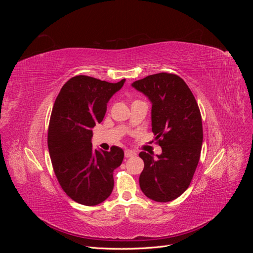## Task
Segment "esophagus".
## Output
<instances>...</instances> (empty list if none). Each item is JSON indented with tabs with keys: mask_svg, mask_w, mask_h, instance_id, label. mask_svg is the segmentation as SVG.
Masks as SVG:
<instances>
[{
	"mask_svg": "<svg viewBox=\"0 0 253 253\" xmlns=\"http://www.w3.org/2000/svg\"><path fill=\"white\" fill-rule=\"evenodd\" d=\"M125 156H126V158L134 157V156H136V153L134 151H131V150H126L125 151Z\"/></svg>",
	"mask_w": 253,
	"mask_h": 253,
	"instance_id": "esophagus-1",
	"label": "esophagus"
}]
</instances>
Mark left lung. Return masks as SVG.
<instances>
[{"mask_svg": "<svg viewBox=\"0 0 253 253\" xmlns=\"http://www.w3.org/2000/svg\"><path fill=\"white\" fill-rule=\"evenodd\" d=\"M132 86L152 102V131L163 150L155 159L149 153H139L144 163L140 189L153 201L171 202L189 188L200 162V108L187 83L175 74L150 75L133 82Z\"/></svg>", "mask_w": 253, "mask_h": 253, "instance_id": "left-lung-1", "label": "left lung"}]
</instances>
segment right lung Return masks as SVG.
<instances>
[{
  "label": "right lung",
  "mask_w": 253,
  "mask_h": 253,
  "mask_svg": "<svg viewBox=\"0 0 253 253\" xmlns=\"http://www.w3.org/2000/svg\"><path fill=\"white\" fill-rule=\"evenodd\" d=\"M125 81L110 83L75 76L56 98L48 126V151L61 188L76 203L96 206L112 193L113 172L125 153L115 145L110 152L94 150L91 128L103 120L109 100Z\"/></svg>",
  "instance_id": "obj_1"
}]
</instances>
